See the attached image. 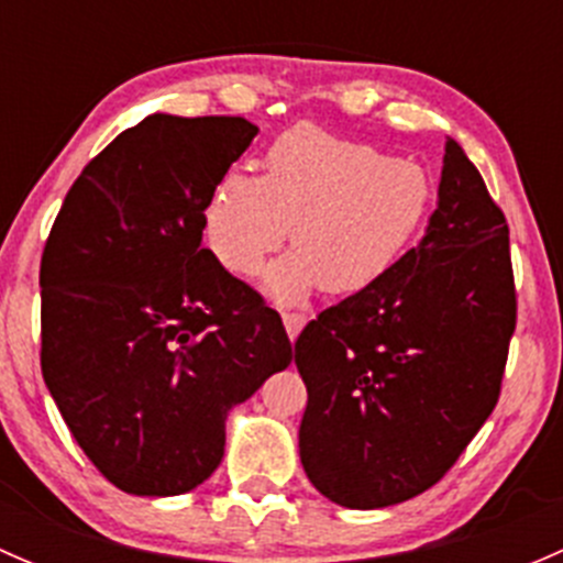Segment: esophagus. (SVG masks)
Wrapping results in <instances>:
<instances>
[{"instance_id": "esophagus-1", "label": "esophagus", "mask_w": 563, "mask_h": 563, "mask_svg": "<svg viewBox=\"0 0 563 563\" xmlns=\"http://www.w3.org/2000/svg\"><path fill=\"white\" fill-rule=\"evenodd\" d=\"M308 323V316L305 313H283V327H286L288 338L297 340V334L302 332V327Z\"/></svg>"}]
</instances>
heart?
I'll return each instance as SVG.
<instances>
[{"mask_svg": "<svg viewBox=\"0 0 563 563\" xmlns=\"http://www.w3.org/2000/svg\"><path fill=\"white\" fill-rule=\"evenodd\" d=\"M433 181L413 161L299 124L264 157V176L225 174L203 212V236L223 269L255 277L286 242L294 250L266 272L277 302L318 286L351 297L382 283L417 240Z\"/></svg>", "mask_w": 563, "mask_h": 563, "instance_id": "b5f03b06", "label": "heart"}]
</instances>
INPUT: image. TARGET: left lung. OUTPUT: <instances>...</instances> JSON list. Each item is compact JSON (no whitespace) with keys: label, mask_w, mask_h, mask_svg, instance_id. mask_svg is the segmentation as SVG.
I'll return each mask as SVG.
<instances>
[{"label":"left lung","mask_w":563,"mask_h":563,"mask_svg":"<svg viewBox=\"0 0 563 563\" xmlns=\"http://www.w3.org/2000/svg\"><path fill=\"white\" fill-rule=\"evenodd\" d=\"M515 321L507 218L450 139L422 242L294 343L308 387L299 455L316 490L382 509L433 487L496 408Z\"/></svg>","instance_id":"obj_1"}]
</instances>
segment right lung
Returning <instances> with one entry per match:
<instances>
[{
	"mask_svg": "<svg viewBox=\"0 0 563 563\" xmlns=\"http://www.w3.org/2000/svg\"><path fill=\"white\" fill-rule=\"evenodd\" d=\"M258 128L152 113L67 190L40 261V367L73 439L133 496L212 476L225 417L291 343L258 291L201 247L203 212Z\"/></svg>",
	"mask_w": 563,
	"mask_h": 563,
	"instance_id": "right-lung-1",
	"label": "right lung"
}]
</instances>
